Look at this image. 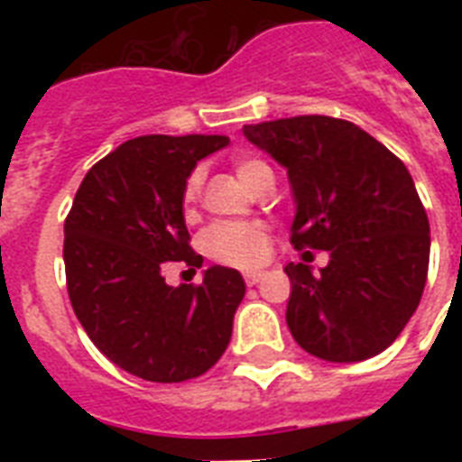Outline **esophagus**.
Segmentation results:
<instances>
[{"label": "esophagus", "mask_w": 462, "mask_h": 462, "mask_svg": "<svg viewBox=\"0 0 462 462\" xmlns=\"http://www.w3.org/2000/svg\"><path fill=\"white\" fill-rule=\"evenodd\" d=\"M263 281V271H252V273L245 275V282L252 288V285H256V282Z\"/></svg>", "instance_id": "esophagus-1"}]
</instances>
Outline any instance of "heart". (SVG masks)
Wrapping results in <instances>:
<instances>
[{
    "instance_id": "b5f03b06",
    "label": "heart",
    "mask_w": 462,
    "mask_h": 462,
    "mask_svg": "<svg viewBox=\"0 0 462 462\" xmlns=\"http://www.w3.org/2000/svg\"><path fill=\"white\" fill-rule=\"evenodd\" d=\"M235 170H237L239 180L245 181L252 191L271 172L266 162L254 158L235 160ZM199 189H201V177L191 174L187 189H184L187 206H191L199 199ZM203 252L225 266L256 268L268 256V232L259 223H216L203 235Z\"/></svg>"
}]
</instances>
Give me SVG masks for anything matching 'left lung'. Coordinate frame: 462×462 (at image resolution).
<instances>
[{"instance_id":"1","label":"left lung","mask_w":462,"mask_h":462,"mask_svg":"<svg viewBox=\"0 0 462 462\" xmlns=\"http://www.w3.org/2000/svg\"><path fill=\"white\" fill-rule=\"evenodd\" d=\"M288 170L295 249L328 252L319 273L288 263L285 321L326 362H362L401 336L430 271V220L408 167L345 119L304 115L242 129Z\"/></svg>"}]
</instances>
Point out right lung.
<instances>
[{"mask_svg":"<svg viewBox=\"0 0 462 462\" xmlns=\"http://www.w3.org/2000/svg\"><path fill=\"white\" fill-rule=\"evenodd\" d=\"M227 136H139L90 167L64 223L69 300L88 337L119 369L155 381L196 379L223 357L245 300L235 268L210 266L199 288H172L167 261L201 268L184 223L199 160Z\"/></svg>","mask_w":462,"mask_h":462,"instance_id":"obj_1","label":"right lung"}]
</instances>
